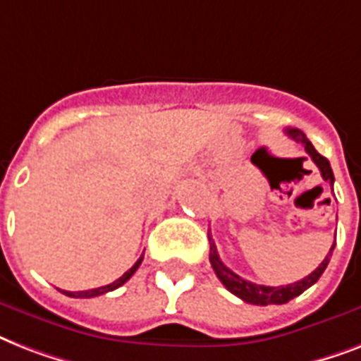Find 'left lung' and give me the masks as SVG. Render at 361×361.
Returning <instances> with one entry per match:
<instances>
[{"label": "left lung", "instance_id": "1", "mask_svg": "<svg viewBox=\"0 0 361 361\" xmlns=\"http://www.w3.org/2000/svg\"><path fill=\"white\" fill-rule=\"evenodd\" d=\"M286 135L290 136L292 140L300 142V144L305 147V152L309 153V157L313 159V163L319 166L320 174H322L324 181H330V185H334L336 178H334V172H331L330 161L326 157H322V155L314 149V146L309 142L307 136L303 135L300 129H292V127L286 129ZM334 247H336V243L330 247V252L326 255V258L320 262L319 268L314 269V271H311L307 277H303L302 281H296V283H290V285L286 286L257 285V283H251V281L243 279V277H240L238 274H234L231 268H226L225 264L221 262V258L219 255H217V249H215V243L212 238H209V262H212V268H214L215 275L219 277L221 283H223L234 296L241 298L243 302L252 303V305H269V303L281 305V303L290 302V300H294L296 296H300L302 292L307 290L309 286H313L314 283L320 279V275L324 274L326 266L330 262Z\"/></svg>", "mask_w": 361, "mask_h": 361}]
</instances>
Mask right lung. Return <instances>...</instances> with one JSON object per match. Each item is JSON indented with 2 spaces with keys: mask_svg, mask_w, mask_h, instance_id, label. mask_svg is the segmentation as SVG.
I'll use <instances>...</instances> for the list:
<instances>
[{
  "mask_svg": "<svg viewBox=\"0 0 361 361\" xmlns=\"http://www.w3.org/2000/svg\"><path fill=\"white\" fill-rule=\"evenodd\" d=\"M142 260H144V252L140 255V258L136 260L135 266L130 269H127L123 275H121L120 279H116L114 283H110V285H104V286H99V288H92V290H80V292H69V290H61L65 294V296L69 298H95V296H101V294H106V292L110 290H116V288H120L121 285H125L127 281L133 277V274H135L136 269H138V266L142 264Z\"/></svg>",
  "mask_w": 361,
  "mask_h": 361,
  "instance_id": "right-lung-1",
  "label": "right lung"
}]
</instances>
